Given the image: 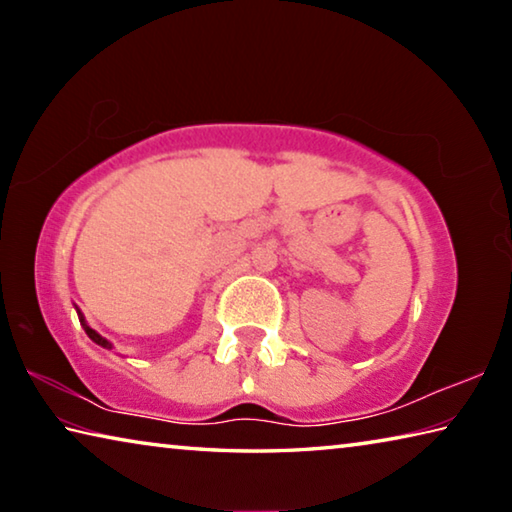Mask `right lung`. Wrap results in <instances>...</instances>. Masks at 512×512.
Instances as JSON below:
<instances>
[{"label":"right lung","mask_w":512,"mask_h":512,"mask_svg":"<svg viewBox=\"0 0 512 512\" xmlns=\"http://www.w3.org/2000/svg\"><path fill=\"white\" fill-rule=\"evenodd\" d=\"M76 311H79V309H76ZM79 320H81V325H83V329H85V334H88L90 336V339L94 341V343H97V345H101V348H106V350H110L112 348V343L110 341H106V339H103V336L101 334H97V332H94V329L88 325V323H85V318H83V314H81V311H79Z\"/></svg>","instance_id":"obj_1"}]
</instances>
